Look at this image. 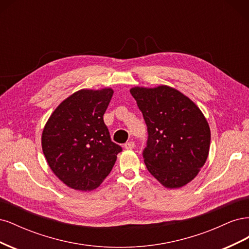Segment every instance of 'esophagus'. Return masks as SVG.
Returning <instances> with one entry per match:
<instances>
[{
    "label": "esophagus",
    "instance_id": "obj_1",
    "mask_svg": "<svg viewBox=\"0 0 249 249\" xmlns=\"http://www.w3.org/2000/svg\"><path fill=\"white\" fill-rule=\"evenodd\" d=\"M135 147V142L134 141H129L124 144L125 149H133Z\"/></svg>",
    "mask_w": 249,
    "mask_h": 249
}]
</instances>
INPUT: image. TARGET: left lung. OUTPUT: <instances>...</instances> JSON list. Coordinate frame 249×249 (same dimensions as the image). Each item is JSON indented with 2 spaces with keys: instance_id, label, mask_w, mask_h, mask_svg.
Instances as JSON below:
<instances>
[{
  "instance_id": "left-lung-1",
  "label": "left lung",
  "mask_w": 249,
  "mask_h": 249,
  "mask_svg": "<svg viewBox=\"0 0 249 249\" xmlns=\"http://www.w3.org/2000/svg\"><path fill=\"white\" fill-rule=\"evenodd\" d=\"M130 92L147 125L143 152L147 170L168 189L190 183L209 156L211 131L203 113L189 97L167 85L135 86Z\"/></svg>"
}]
</instances>
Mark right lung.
<instances>
[{
	"label": "right lung",
	"mask_w": 249,
	"mask_h": 249,
	"mask_svg": "<svg viewBox=\"0 0 249 249\" xmlns=\"http://www.w3.org/2000/svg\"><path fill=\"white\" fill-rule=\"evenodd\" d=\"M113 89H81L59 104L41 134L50 168L67 187L96 189L114 166L122 147L104 123Z\"/></svg>",
	"instance_id": "add662e5"
}]
</instances>
